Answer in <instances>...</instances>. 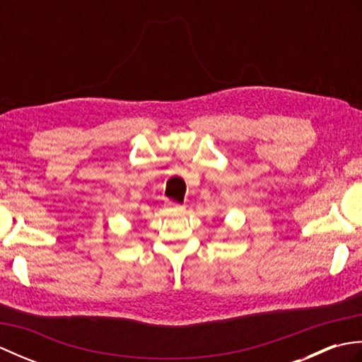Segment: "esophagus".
Masks as SVG:
<instances>
[{
  "mask_svg": "<svg viewBox=\"0 0 362 362\" xmlns=\"http://www.w3.org/2000/svg\"><path fill=\"white\" fill-rule=\"evenodd\" d=\"M166 209H168L169 211L179 213V211H183V210H185V205H180V204H177V202L168 201V202H166Z\"/></svg>",
  "mask_w": 362,
  "mask_h": 362,
  "instance_id": "34e87169",
  "label": "esophagus"
}]
</instances>
